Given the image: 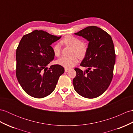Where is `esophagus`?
<instances>
[{"mask_svg":"<svg viewBox=\"0 0 133 133\" xmlns=\"http://www.w3.org/2000/svg\"><path fill=\"white\" fill-rule=\"evenodd\" d=\"M69 70V69H66V68H65V69H64V71H65V72H67Z\"/></svg>","mask_w":133,"mask_h":133,"instance_id":"1","label":"esophagus"}]
</instances>
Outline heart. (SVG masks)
<instances>
[{
	"instance_id": "heart-1",
	"label": "heart",
	"mask_w": 133,
	"mask_h": 133,
	"mask_svg": "<svg viewBox=\"0 0 133 133\" xmlns=\"http://www.w3.org/2000/svg\"><path fill=\"white\" fill-rule=\"evenodd\" d=\"M61 44L71 47V55L70 57H62L57 61V63L59 65L65 67L66 69H70L78 64L80 59L85 58L88 50V45L85 43L82 42V40L75 36L68 35L64 37L60 42ZM54 54L57 57H59L61 53L60 45L58 44H55L52 47Z\"/></svg>"
}]
</instances>
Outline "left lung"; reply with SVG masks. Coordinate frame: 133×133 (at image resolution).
I'll return each instance as SVG.
<instances>
[{
    "instance_id": "obj_1",
    "label": "left lung",
    "mask_w": 133,
    "mask_h": 133,
    "mask_svg": "<svg viewBox=\"0 0 133 133\" xmlns=\"http://www.w3.org/2000/svg\"><path fill=\"white\" fill-rule=\"evenodd\" d=\"M75 34L89 42L87 54L81 64L88 69L82 71L75 68L74 88L83 97H97L107 90L113 78L116 62L113 40L108 33L96 26L86 27Z\"/></svg>"
}]
</instances>
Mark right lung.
Listing matches in <instances>:
<instances>
[{"label": "right lung", "mask_w": 133, "mask_h": 133, "mask_svg": "<svg viewBox=\"0 0 133 133\" xmlns=\"http://www.w3.org/2000/svg\"><path fill=\"white\" fill-rule=\"evenodd\" d=\"M61 37L36 30L20 40L16 49V78L24 91L32 97L43 98L51 94L64 72L59 64L46 67L54 58L50 45Z\"/></svg>", "instance_id": "right-lung-1"}]
</instances>
